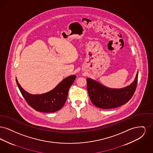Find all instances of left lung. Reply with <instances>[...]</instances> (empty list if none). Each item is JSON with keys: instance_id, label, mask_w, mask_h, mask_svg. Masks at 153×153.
I'll list each match as a JSON object with an SVG mask.
<instances>
[{"instance_id": "obj_1", "label": "left lung", "mask_w": 153, "mask_h": 153, "mask_svg": "<svg viewBox=\"0 0 153 153\" xmlns=\"http://www.w3.org/2000/svg\"><path fill=\"white\" fill-rule=\"evenodd\" d=\"M138 72L129 85L123 88H110L90 78L87 79L90 99L96 107L102 109L117 108L125 104L134 95L138 82Z\"/></svg>"}]
</instances>
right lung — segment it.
<instances>
[{"mask_svg":"<svg viewBox=\"0 0 153 153\" xmlns=\"http://www.w3.org/2000/svg\"><path fill=\"white\" fill-rule=\"evenodd\" d=\"M76 77L71 75L62 80L51 91L39 95H33L22 88L17 79L16 82L22 96L29 105L36 111L51 113L61 109L65 104L68 91Z\"/></svg>","mask_w":153,"mask_h":153,"instance_id":"right-lung-1","label":"right lung"}]
</instances>
